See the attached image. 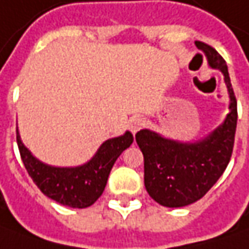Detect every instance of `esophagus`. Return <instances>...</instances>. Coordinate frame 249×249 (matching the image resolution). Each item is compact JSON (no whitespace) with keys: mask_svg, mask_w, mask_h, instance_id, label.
<instances>
[{"mask_svg":"<svg viewBox=\"0 0 249 249\" xmlns=\"http://www.w3.org/2000/svg\"><path fill=\"white\" fill-rule=\"evenodd\" d=\"M143 126H144V118H142V117H133L129 121V129L132 133H136Z\"/></svg>","mask_w":249,"mask_h":249,"instance_id":"obj_1","label":"esophagus"}]
</instances>
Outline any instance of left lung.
Returning a JSON list of instances; mask_svg holds the SVG:
<instances>
[{
  "instance_id": "8db88e82",
  "label": "left lung",
  "mask_w": 249,
  "mask_h": 249,
  "mask_svg": "<svg viewBox=\"0 0 249 249\" xmlns=\"http://www.w3.org/2000/svg\"><path fill=\"white\" fill-rule=\"evenodd\" d=\"M194 44L207 56L211 67L223 73L230 113L213 132L194 143L165 139L149 129L136 133V143L144 159L146 190L154 201L169 208L186 207L204 197L225 172L234 146L237 100L226 62L208 44Z\"/></svg>"
}]
</instances>
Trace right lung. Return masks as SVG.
<instances>
[{
	"mask_svg": "<svg viewBox=\"0 0 249 249\" xmlns=\"http://www.w3.org/2000/svg\"><path fill=\"white\" fill-rule=\"evenodd\" d=\"M16 142L23 164L33 182L47 197L71 208H87L102 196L111 168L120 154L132 144L133 136H123L106 141L93 159L75 168H57L41 162L20 141L16 128Z\"/></svg>",
	"mask_w": 249,
	"mask_h": 249,
	"instance_id": "1",
	"label": "right lung"
}]
</instances>
